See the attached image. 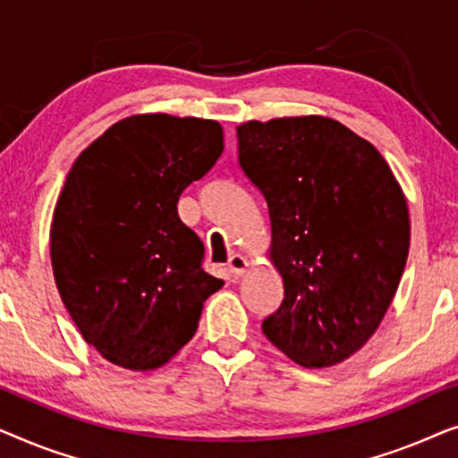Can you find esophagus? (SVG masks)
Here are the masks:
<instances>
[{
    "mask_svg": "<svg viewBox=\"0 0 458 458\" xmlns=\"http://www.w3.org/2000/svg\"><path fill=\"white\" fill-rule=\"evenodd\" d=\"M227 268H229V273L233 275V277H243V275H246V271H248V260L243 259L242 254H233L227 262Z\"/></svg>",
    "mask_w": 458,
    "mask_h": 458,
    "instance_id": "34e87169",
    "label": "esophagus"
}]
</instances>
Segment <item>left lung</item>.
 I'll use <instances>...</instances> for the list:
<instances>
[{
    "label": "left lung",
    "instance_id": "obj_1",
    "mask_svg": "<svg viewBox=\"0 0 458 458\" xmlns=\"http://www.w3.org/2000/svg\"><path fill=\"white\" fill-rule=\"evenodd\" d=\"M240 165L267 199L284 302L262 334L306 369L340 365L386 317L411 246L409 206L379 149L327 116L237 127Z\"/></svg>",
    "mask_w": 458,
    "mask_h": 458
}]
</instances>
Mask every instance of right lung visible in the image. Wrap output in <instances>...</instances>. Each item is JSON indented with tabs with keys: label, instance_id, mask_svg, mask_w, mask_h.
<instances>
[{
	"label": "right lung",
	"instance_id": "obj_1",
	"mask_svg": "<svg viewBox=\"0 0 458 458\" xmlns=\"http://www.w3.org/2000/svg\"><path fill=\"white\" fill-rule=\"evenodd\" d=\"M223 148L216 121L156 112L114 123L72 162L49 229L54 279L83 340L112 365H166L223 287L177 215Z\"/></svg>",
	"mask_w": 458,
	"mask_h": 458
}]
</instances>
